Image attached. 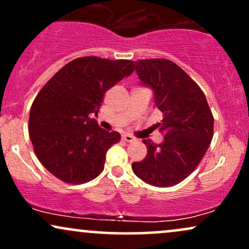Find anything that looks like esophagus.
Returning <instances> with one entry per match:
<instances>
[{
  "label": "esophagus",
  "instance_id": "obj_1",
  "mask_svg": "<svg viewBox=\"0 0 249 249\" xmlns=\"http://www.w3.org/2000/svg\"><path fill=\"white\" fill-rule=\"evenodd\" d=\"M123 139L127 142H132L136 141V138L133 136H131V134H123Z\"/></svg>",
  "mask_w": 249,
  "mask_h": 249
}]
</instances>
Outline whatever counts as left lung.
I'll list each match as a JSON object with an SVG mask.
<instances>
[{
	"instance_id": "1",
	"label": "left lung",
	"mask_w": 249,
	"mask_h": 249,
	"mask_svg": "<svg viewBox=\"0 0 249 249\" xmlns=\"http://www.w3.org/2000/svg\"><path fill=\"white\" fill-rule=\"evenodd\" d=\"M142 85L153 91L154 107L162 112L157 127L165 134L160 144L144 139L147 154L132 164L138 178L157 187L179 184L196 170L213 138L214 119L196 83L168 59L134 62Z\"/></svg>"
}]
</instances>
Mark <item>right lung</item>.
<instances>
[{
	"instance_id": "obj_1",
	"label": "right lung",
	"mask_w": 249,
	"mask_h": 249,
	"mask_svg": "<svg viewBox=\"0 0 249 249\" xmlns=\"http://www.w3.org/2000/svg\"><path fill=\"white\" fill-rule=\"evenodd\" d=\"M133 68L127 59L82 57L39 91L30 108L29 134L38 160L56 178L83 184L104 170L105 154L121 134L103 130L91 117L98 116L104 93Z\"/></svg>"
}]
</instances>
